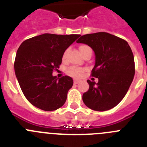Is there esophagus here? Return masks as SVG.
<instances>
[{
  "mask_svg": "<svg viewBox=\"0 0 147 147\" xmlns=\"http://www.w3.org/2000/svg\"><path fill=\"white\" fill-rule=\"evenodd\" d=\"M74 84H78V83H80V80H74Z\"/></svg>",
  "mask_w": 147,
  "mask_h": 147,
  "instance_id": "esophagus-1",
  "label": "esophagus"
}]
</instances>
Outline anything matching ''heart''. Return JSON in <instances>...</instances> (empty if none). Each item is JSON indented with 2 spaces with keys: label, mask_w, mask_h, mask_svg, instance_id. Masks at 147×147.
I'll use <instances>...</instances> for the list:
<instances>
[{
  "label": "heart",
  "mask_w": 147,
  "mask_h": 147,
  "mask_svg": "<svg viewBox=\"0 0 147 147\" xmlns=\"http://www.w3.org/2000/svg\"><path fill=\"white\" fill-rule=\"evenodd\" d=\"M85 47H88V46L87 45H82V46H80V49ZM68 72L74 76H80L83 74V73L85 72V69H82V68H80V67H74H74H70L69 69H68Z\"/></svg>",
  "instance_id": "obj_1"
}]
</instances>
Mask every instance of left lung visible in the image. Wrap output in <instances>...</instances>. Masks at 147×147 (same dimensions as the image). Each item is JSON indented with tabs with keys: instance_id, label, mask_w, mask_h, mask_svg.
I'll return each instance as SVG.
<instances>
[{
	"instance_id": "obj_1",
	"label": "left lung",
	"mask_w": 147,
	"mask_h": 147,
	"mask_svg": "<svg viewBox=\"0 0 147 147\" xmlns=\"http://www.w3.org/2000/svg\"><path fill=\"white\" fill-rule=\"evenodd\" d=\"M76 42L94 51L91 75L98 80L96 83L87 81L89 89L83 93V102L96 111L113 108L125 96L134 78V56L129 44L107 32L83 35Z\"/></svg>"
}]
</instances>
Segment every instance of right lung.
<instances>
[{
	"label": "right lung",
	"mask_w": 147,
	"mask_h": 147,
	"mask_svg": "<svg viewBox=\"0 0 147 147\" xmlns=\"http://www.w3.org/2000/svg\"><path fill=\"white\" fill-rule=\"evenodd\" d=\"M80 34H43L22 42L15 61V72L26 98L45 111L57 110L64 105L74 81L68 76H53L62 63L66 49Z\"/></svg>",
	"instance_id": "right-lung-1"
}]
</instances>
